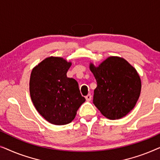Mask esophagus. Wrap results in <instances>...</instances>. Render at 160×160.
Returning a JSON list of instances; mask_svg holds the SVG:
<instances>
[{"label":"esophagus","mask_w":160,"mask_h":160,"mask_svg":"<svg viewBox=\"0 0 160 160\" xmlns=\"http://www.w3.org/2000/svg\"><path fill=\"white\" fill-rule=\"evenodd\" d=\"M85 98H86V100L87 101H90L91 99H92V95L91 94H88L87 96H85Z\"/></svg>","instance_id":"obj_1"}]
</instances>
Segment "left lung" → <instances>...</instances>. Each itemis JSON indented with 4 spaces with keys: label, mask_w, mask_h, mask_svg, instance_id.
<instances>
[{
    "label": "left lung",
    "mask_w": 160,
    "mask_h": 160,
    "mask_svg": "<svg viewBox=\"0 0 160 160\" xmlns=\"http://www.w3.org/2000/svg\"><path fill=\"white\" fill-rule=\"evenodd\" d=\"M97 82L93 103L109 119H119L134 108L141 82L136 70L124 59L110 57L98 67L89 66Z\"/></svg>",
    "instance_id": "1"
}]
</instances>
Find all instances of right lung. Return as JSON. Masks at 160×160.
<instances>
[{"instance_id": "right-lung-1", "label": "right lung", "mask_w": 160, "mask_h": 160, "mask_svg": "<svg viewBox=\"0 0 160 160\" xmlns=\"http://www.w3.org/2000/svg\"><path fill=\"white\" fill-rule=\"evenodd\" d=\"M71 65L63 58L50 57L32 69L30 93L38 113L50 123L64 125L71 122L85 98L78 82L67 77Z\"/></svg>"}]
</instances>
